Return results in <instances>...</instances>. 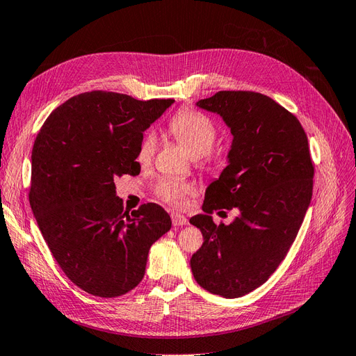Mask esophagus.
Returning a JSON list of instances; mask_svg holds the SVG:
<instances>
[{
    "label": "esophagus",
    "mask_w": 356,
    "mask_h": 356,
    "mask_svg": "<svg viewBox=\"0 0 356 356\" xmlns=\"http://www.w3.org/2000/svg\"><path fill=\"white\" fill-rule=\"evenodd\" d=\"M171 222H173L175 226L188 225V219L183 214H180V213H173V214H171Z\"/></svg>",
    "instance_id": "esophagus-1"
}]
</instances>
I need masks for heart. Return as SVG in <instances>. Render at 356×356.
Segmentation results:
<instances>
[{
    "label": "heart",
    "mask_w": 356,
    "mask_h": 356,
    "mask_svg": "<svg viewBox=\"0 0 356 356\" xmlns=\"http://www.w3.org/2000/svg\"><path fill=\"white\" fill-rule=\"evenodd\" d=\"M168 130L188 151L197 156L198 165L207 168L211 165L214 154L213 146L217 140V129L214 122L195 109H185L177 112L170 120ZM156 134L154 130H147L137 146L136 159L140 165H147L152 161L156 149ZM155 197L170 207L180 209L186 200L195 193V186L191 181H181L175 179H161L154 186Z\"/></svg>",
    "instance_id": "heart-1"
}]
</instances>
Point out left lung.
<instances>
[{"label": "left lung", "mask_w": 356, "mask_h": 356, "mask_svg": "<svg viewBox=\"0 0 356 356\" xmlns=\"http://www.w3.org/2000/svg\"><path fill=\"white\" fill-rule=\"evenodd\" d=\"M197 105L223 117L234 142L229 165L205 191L204 214L189 220L204 236L191 268L202 289L234 299L265 284L289 253L311 204L315 168L300 121L273 99L227 90ZM223 208L241 214L216 225L211 214Z\"/></svg>", "instance_id": "1"}]
</instances>
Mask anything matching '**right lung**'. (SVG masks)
Listing matches in <instances>:
<instances>
[{
	"label": "right lung",
	"mask_w": 356,
	"mask_h": 356,
	"mask_svg": "<svg viewBox=\"0 0 356 356\" xmlns=\"http://www.w3.org/2000/svg\"><path fill=\"white\" fill-rule=\"evenodd\" d=\"M173 102L87 91L56 108L33 142L31 209L60 269L90 294L118 297L139 285L149 248L170 231L158 204L124 210L115 179L140 173L143 131Z\"/></svg>",
	"instance_id": "1"
}]
</instances>
